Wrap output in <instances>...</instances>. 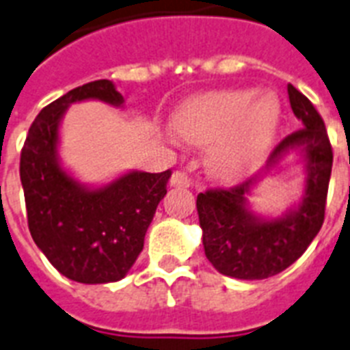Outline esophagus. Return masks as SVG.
<instances>
[{"instance_id":"esophagus-1","label":"esophagus","mask_w":350,"mask_h":350,"mask_svg":"<svg viewBox=\"0 0 350 350\" xmlns=\"http://www.w3.org/2000/svg\"><path fill=\"white\" fill-rule=\"evenodd\" d=\"M169 185L170 187H190V180H189V176L185 174V172L176 170L174 174L170 176Z\"/></svg>"}]
</instances>
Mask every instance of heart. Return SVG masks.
Here are the masks:
<instances>
[{"label":"heart","mask_w":350,"mask_h":350,"mask_svg":"<svg viewBox=\"0 0 350 350\" xmlns=\"http://www.w3.org/2000/svg\"><path fill=\"white\" fill-rule=\"evenodd\" d=\"M280 122L273 95L232 90L196 96L174 115V129L192 146H210L208 167L219 180L254 172L269 150Z\"/></svg>","instance_id":"heart-1"}]
</instances>
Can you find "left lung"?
I'll list each match as a JSON object with an SVG mask.
<instances>
[{
    "mask_svg": "<svg viewBox=\"0 0 350 350\" xmlns=\"http://www.w3.org/2000/svg\"><path fill=\"white\" fill-rule=\"evenodd\" d=\"M289 104L302 129L286 136L268 158L264 174L289 152L301 156L306 170L301 200L278 218H264L249 208L247 198L263 174L228 190H206L196 206L203 230L204 255L219 273L241 280L273 277L308 250L322 228L332 169V149L322 116L291 84Z\"/></svg>",
    "mask_w": 350,
    "mask_h": 350,
    "instance_id": "obj_1",
    "label": "left lung"
}]
</instances>
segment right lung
I'll return each mask as SVG.
<instances>
[{
	"mask_svg": "<svg viewBox=\"0 0 350 350\" xmlns=\"http://www.w3.org/2000/svg\"><path fill=\"white\" fill-rule=\"evenodd\" d=\"M84 100L124 106L115 84L102 79L68 92L36 116L19 163L28 228L37 248L70 280L118 282L144 250L170 170H129L100 187L73 178L61 163L59 129L68 107Z\"/></svg>",
	"mask_w": 350,
	"mask_h": 350,
	"instance_id": "1",
	"label": "right lung"
}]
</instances>
